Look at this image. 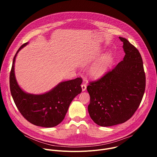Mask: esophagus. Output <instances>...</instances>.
Segmentation results:
<instances>
[{
  "label": "esophagus",
  "instance_id": "34e87169",
  "mask_svg": "<svg viewBox=\"0 0 157 157\" xmlns=\"http://www.w3.org/2000/svg\"><path fill=\"white\" fill-rule=\"evenodd\" d=\"M84 81H83V84L81 85V87H82V91H84L86 89V85L85 83H84Z\"/></svg>",
  "mask_w": 157,
  "mask_h": 157
}]
</instances>
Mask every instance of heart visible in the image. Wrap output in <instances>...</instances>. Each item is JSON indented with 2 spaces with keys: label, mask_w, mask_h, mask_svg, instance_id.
I'll return each mask as SVG.
<instances>
[{
  "label": "heart",
  "mask_w": 157,
  "mask_h": 157,
  "mask_svg": "<svg viewBox=\"0 0 157 157\" xmlns=\"http://www.w3.org/2000/svg\"><path fill=\"white\" fill-rule=\"evenodd\" d=\"M109 63V56L107 55L102 56L89 70V73L93 78H98L102 75L107 70Z\"/></svg>",
  "instance_id": "b5f03b06"
}]
</instances>
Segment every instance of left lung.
<instances>
[{"label": "left lung", "mask_w": 157, "mask_h": 157, "mask_svg": "<svg viewBox=\"0 0 157 157\" xmlns=\"http://www.w3.org/2000/svg\"><path fill=\"white\" fill-rule=\"evenodd\" d=\"M125 53L114 69L87 87L90 95L88 112L102 127L128 121L140 105L145 89V74L139 50L127 39L120 37Z\"/></svg>", "instance_id": "left-lung-1"}]
</instances>
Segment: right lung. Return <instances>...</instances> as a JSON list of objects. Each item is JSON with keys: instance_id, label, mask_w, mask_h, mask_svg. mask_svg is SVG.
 I'll use <instances>...</instances> for the list:
<instances>
[{"instance_id": "right-lung-1", "label": "right lung", "mask_w": 157, "mask_h": 157, "mask_svg": "<svg viewBox=\"0 0 157 157\" xmlns=\"http://www.w3.org/2000/svg\"><path fill=\"white\" fill-rule=\"evenodd\" d=\"M20 47L16 53L10 74V89L14 102L21 114L33 125L53 127L64 119L73 99L81 93L82 78L59 82L52 90L41 94L25 92L17 83L15 76V61L18 52L28 44Z\"/></svg>"}]
</instances>
